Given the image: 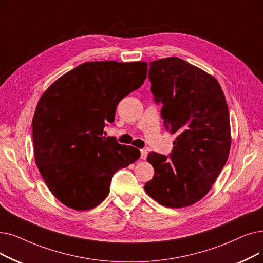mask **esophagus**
Returning a JSON list of instances; mask_svg holds the SVG:
<instances>
[{
    "label": "esophagus",
    "mask_w": 263,
    "mask_h": 263,
    "mask_svg": "<svg viewBox=\"0 0 263 263\" xmlns=\"http://www.w3.org/2000/svg\"><path fill=\"white\" fill-rule=\"evenodd\" d=\"M148 155V151L147 149H141V159L145 160L147 158Z\"/></svg>",
    "instance_id": "obj_1"
}]
</instances>
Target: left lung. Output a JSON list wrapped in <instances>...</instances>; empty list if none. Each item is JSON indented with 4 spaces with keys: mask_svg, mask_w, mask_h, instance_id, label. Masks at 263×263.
Segmentation results:
<instances>
[{
    "mask_svg": "<svg viewBox=\"0 0 263 263\" xmlns=\"http://www.w3.org/2000/svg\"><path fill=\"white\" fill-rule=\"evenodd\" d=\"M149 65L151 90L176 139L170 158L148 154L155 175L144 188L163 206L187 208L208 195L229 157V109L219 83L201 68L176 57Z\"/></svg>",
    "mask_w": 263,
    "mask_h": 263,
    "instance_id": "left-lung-1",
    "label": "left lung"
}]
</instances>
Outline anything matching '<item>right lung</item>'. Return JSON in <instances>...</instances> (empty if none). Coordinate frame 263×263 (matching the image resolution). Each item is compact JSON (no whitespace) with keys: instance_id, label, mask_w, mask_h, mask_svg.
Segmentation results:
<instances>
[{"instance_id":"obj_1","label":"right lung","mask_w":263,"mask_h":263,"mask_svg":"<svg viewBox=\"0 0 263 263\" xmlns=\"http://www.w3.org/2000/svg\"><path fill=\"white\" fill-rule=\"evenodd\" d=\"M148 63L92 61L76 66L42 95L32 120L35 163L57 200L88 211L109 193L112 175L134 163L138 148L103 136L119 102L139 89Z\"/></svg>"}]
</instances>
